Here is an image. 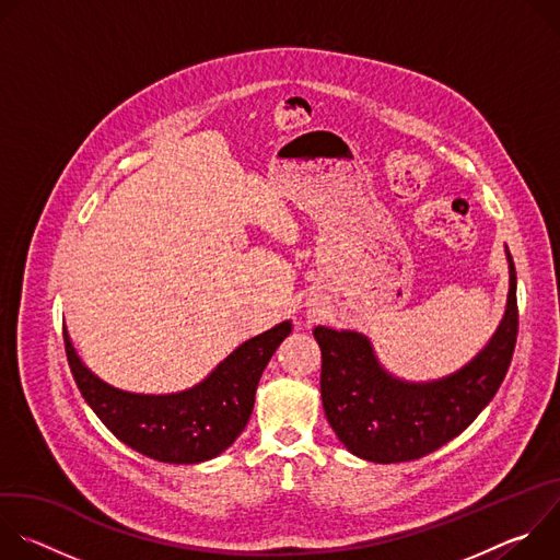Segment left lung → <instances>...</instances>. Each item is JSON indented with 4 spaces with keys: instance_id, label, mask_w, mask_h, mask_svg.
<instances>
[{
    "instance_id": "left-lung-1",
    "label": "left lung",
    "mask_w": 560,
    "mask_h": 560,
    "mask_svg": "<svg viewBox=\"0 0 560 560\" xmlns=\"http://www.w3.org/2000/svg\"><path fill=\"white\" fill-rule=\"evenodd\" d=\"M510 259L505 318L490 341L460 372L425 385L385 374L357 332L314 328L322 348V401L339 441L372 463L417 460L458 436L492 401L512 363L518 335L516 270Z\"/></svg>"
}]
</instances>
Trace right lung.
Listing matches in <instances>:
<instances>
[{"mask_svg":"<svg viewBox=\"0 0 560 560\" xmlns=\"http://www.w3.org/2000/svg\"><path fill=\"white\" fill-rule=\"evenodd\" d=\"M288 335L285 322L238 346L197 387L166 396L115 389L84 368L66 332L63 348L79 392L121 443L154 460L190 465L214 458L244 432L259 378Z\"/></svg>","mask_w":560,"mask_h":560,"instance_id":"add662e5","label":"right lung"}]
</instances>
